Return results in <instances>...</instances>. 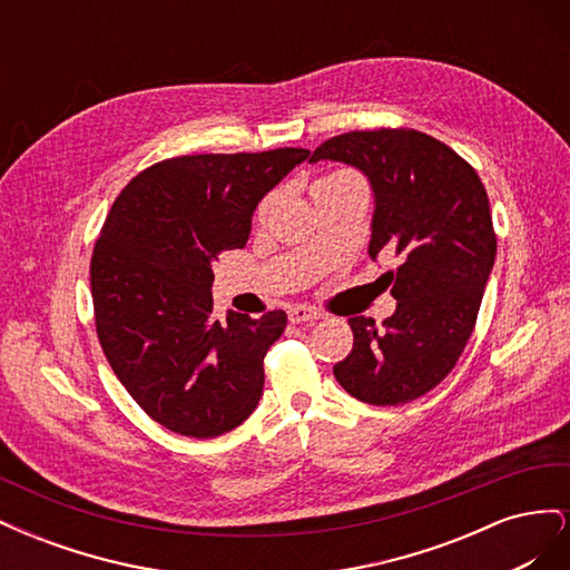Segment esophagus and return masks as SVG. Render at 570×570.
I'll list each match as a JSON object with an SVG mask.
<instances>
[{
	"instance_id": "esophagus-1",
	"label": "esophagus",
	"mask_w": 570,
	"mask_h": 570,
	"mask_svg": "<svg viewBox=\"0 0 570 570\" xmlns=\"http://www.w3.org/2000/svg\"><path fill=\"white\" fill-rule=\"evenodd\" d=\"M287 316H289V321H292V323H308V321H316V318H321V314L316 312V308H312V306H302V304L292 306L289 312H287Z\"/></svg>"
}]
</instances>
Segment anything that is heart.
Segmentation results:
<instances>
[{
  "label": "heart",
  "mask_w": 570,
  "mask_h": 570,
  "mask_svg": "<svg viewBox=\"0 0 570 570\" xmlns=\"http://www.w3.org/2000/svg\"><path fill=\"white\" fill-rule=\"evenodd\" d=\"M347 176H354V174H350V170H335V174H331V176H327V178H323V180H335V178H347ZM268 206H271V199H266V202H264V206H262V209L266 212V209H268Z\"/></svg>",
  "instance_id": "heart-1"
}]
</instances>
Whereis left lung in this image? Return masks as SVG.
<instances>
[{"label": "left lung", "instance_id": "8db88e82", "mask_svg": "<svg viewBox=\"0 0 570 570\" xmlns=\"http://www.w3.org/2000/svg\"><path fill=\"white\" fill-rule=\"evenodd\" d=\"M358 168L373 187L368 254L402 258L387 271L396 308L377 331L354 316V347L335 364L358 402L396 406L440 385L469 342L497 256L490 199L475 168L425 132L354 130L312 154Z\"/></svg>", "mask_w": 570, "mask_h": 570}]
</instances>
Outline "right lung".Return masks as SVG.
Returning a JSON list of instances; mask_svg holds the SVG:
<instances>
[{"mask_svg":"<svg viewBox=\"0 0 570 570\" xmlns=\"http://www.w3.org/2000/svg\"><path fill=\"white\" fill-rule=\"evenodd\" d=\"M308 149L193 154L137 174L90 262L95 325L116 377L164 428L218 438L249 419L285 312L214 318V262L249 239L256 204Z\"/></svg>","mask_w":570,"mask_h":570,"instance_id":"obj_1","label":"right lung"}]
</instances>
